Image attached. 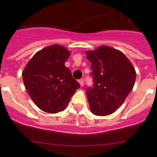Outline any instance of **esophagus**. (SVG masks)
<instances>
[{"label": "esophagus", "instance_id": "1", "mask_svg": "<svg viewBox=\"0 0 157 157\" xmlns=\"http://www.w3.org/2000/svg\"><path fill=\"white\" fill-rule=\"evenodd\" d=\"M78 82H79L80 85L82 86H83V83H84V78H80L79 80H78Z\"/></svg>", "mask_w": 157, "mask_h": 157}]
</instances>
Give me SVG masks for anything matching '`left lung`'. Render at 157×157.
Instances as JSON below:
<instances>
[{"mask_svg":"<svg viewBox=\"0 0 157 157\" xmlns=\"http://www.w3.org/2000/svg\"><path fill=\"white\" fill-rule=\"evenodd\" d=\"M91 62L93 86H86L91 112L108 116L119 109L132 90L136 72L127 56L115 48L101 46L86 52Z\"/></svg>","mask_w":157,"mask_h":157,"instance_id":"left-lung-1","label":"left lung"}]
</instances>
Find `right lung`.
<instances>
[{"instance_id":"right-lung-1","label":"right lung","mask_w":157,"mask_h":157,"mask_svg":"<svg viewBox=\"0 0 157 157\" xmlns=\"http://www.w3.org/2000/svg\"><path fill=\"white\" fill-rule=\"evenodd\" d=\"M70 52L52 45L37 52L23 72L29 96L41 110L57 113L64 110L80 84L73 78L64 63Z\"/></svg>"}]
</instances>
